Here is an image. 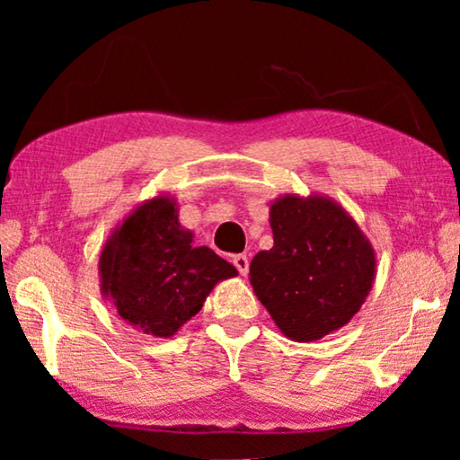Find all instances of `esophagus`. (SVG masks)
<instances>
[{
  "instance_id": "34e87169",
  "label": "esophagus",
  "mask_w": 460,
  "mask_h": 460,
  "mask_svg": "<svg viewBox=\"0 0 460 460\" xmlns=\"http://www.w3.org/2000/svg\"><path fill=\"white\" fill-rule=\"evenodd\" d=\"M232 263H234L238 272H241V276H247V272H249V257L247 255H244V253L234 255V257H232Z\"/></svg>"
}]
</instances>
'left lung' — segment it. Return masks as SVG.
<instances>
[{
    "label": "left lung",
    "mask_w": 460,
    "mask_h": 460,
    "mask_svg": "<svg viewBox=\"0 0 460 460\" xmlns=\"http://www.w3.org/2000/svg\"><path fill=\"white\" fill-rule=\"evenodd\" d=\"M274 247L249 268L253 293L280 332L318 341L349 323L373 288L376 253L337 200L282 194L270 205Z\"/></svg>",
    "instance_id": "8db88e82"
}]
</instances>
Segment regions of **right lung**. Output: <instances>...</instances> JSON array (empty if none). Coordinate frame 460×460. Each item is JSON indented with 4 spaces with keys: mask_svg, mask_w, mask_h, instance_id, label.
<instances>
[{
    "mask_svg": "<svg viewBox=\"0 0 460 460\" xmlns=\"http://www.w3.org/2000/svg\"><path fill=\"white\" fill-rule=\"evenodd\" d=\"M175 197L156 194L115 226L100 251V293L117 314L146 335L169 339L200 312L217 282L236 268L178 219Z\"/></svg>",
    "mask_w": 460,
    "mask_h": 460,
    "instance_id": "right-lung-1",
    "label": "right lung"
}]
</instances>
